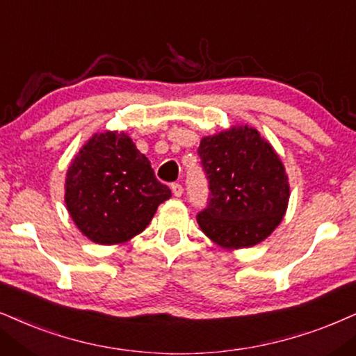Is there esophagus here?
<instances>
[{
    "label": "esophagus",
    "mask_w": 356,
    "mask_h": 356,
    "mask_svg": "<svg viewBox=\"0 0 356 356\" xmlns=\"http://www.w3.org/2000/svg\"><path fill=\"white\" fill-rule=\"evenodd\" d=\"M170 191H172V193H174L175 197H181L182 192H184V188H182L181 184L174 182V184H170Z\"/></svg>",
    "instance_id": "obj_1"
}]
</instances>
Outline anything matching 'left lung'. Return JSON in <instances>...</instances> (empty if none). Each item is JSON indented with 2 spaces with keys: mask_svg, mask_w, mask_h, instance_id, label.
I'll use <instances>...</instances> for the list:
<instances>
[{
  "mask_svg": "<svg viewBox=\"0 0 356 356\" xmlns=\"http://www.w3.org/2000/svg\"><path fill=\"white\" fill-rule=\"evenodd\" d=\"M202 168L209 202L197 222L202 232L228 250L254 246L284 217L289 182L281 159L250 126H233L202 138Z\"/></svg>",
  "mask_w": 356,
  "mask_h": 356,
  "instance_id": "obj_1",
  "label": "left lung"
}]
</instances>
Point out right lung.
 I'll return each mask as SVG.
<instances>
[{"label":"right lung","mask_w":356,"mask_h":356,"mask_svg":"<svg viewBox=\"0 0 356 356\" xmlns=\"http://www.w3.org/2000/svg\"><path fill=\"white\" fill-rule=\"evenodd\" d=\"M170 195L126 133L93 134L67 170V210L79 230L98 245L131 240Z\"/></svg>","instance_id":"right-lung-1"}]
</instances>
